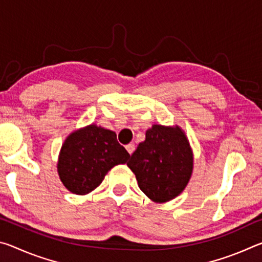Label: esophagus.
Instances as JSON below:
<instances>
[{
	"mask_svg": "<svg viewBox=\"0 0 262 262\" xmlns=\"http://www.w3.org/2000/svg\"><path fill=\"white\" fill-rule=\"evenodd\" d=\"M126 149H127L128 154L132 155L133 152H134V150H135V145L133 144V143H129V144H127V145H126Z\"/></svg>",
	"mask_w": 262,
	"mask_h": 262,
	"instance_id": "34e87169",
	"label": "esophagus"
}]
</instances>
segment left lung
<instances>
[{"label": "left lung", "instance_id": "left-lung-1", "mask_svg": "<svg viewBox=\"0 0 262 262\" xmlns=\"http://www.w3.org/2000/svg\"><path fill=\"white\" fill-rule=\"evenodd\" d=\"M193 150L179 126L155 125L127 163L140 189L156 203L173 200L193 173Z\"/></svg>", "mask_w": 262, "mask_h": 262}]
</instances>
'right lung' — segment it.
Returning <instances> with one entry per match:
<instances>
[{
	"mask_svg": "<svg viewBox=\"0 0 262 262\" xmlns=\"http://www.w3.org/2000/svg\"><path fill=\"white\" fill-rule=\"evenodd\" d=\"M129 157L113 130L91 123L70 133L64 140L57 173L69 192L85 195L98 187L111 168L125 164Z\"/></svg>",
	"mask_w": 262,
	"mask_h": 262,
	"instance_id": "obj_1",
	"label": "right lung"
}]
</instances>
